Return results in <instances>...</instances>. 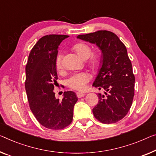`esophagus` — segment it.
Here are the masks:
<instances>
[{
	"label": "esophagus",
	"mask_w": 156,
	"mask_h": 156,
	"mask_svg": "<svg viewBox=\"0 0 156 156\" xmlns=\"http://www.w3.org/2000/svg\"><path fill=\"white\" fill-rule=\"evenodd\" d=\"M85 95V94H84V93H81V92H77L76 93V96H77L78 98H81V97H84Z\"/></svg>",
	"instance_id": "34e87169"
}]
</instances>
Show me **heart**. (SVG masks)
<instances>
[{"instance_id": "heart-1", "label": "heart", "mask_w": 156, "mask_h": 156, "mask_svg": "<svg viewBox=\"0 0 156 156\" xmlns=\"http://www.w3.org/2000/svg\"><path fill=\"white\" fill-rule=\"evenodd\" d=\"M73 49L79 57L83 60L90 57L92 54V49L90 45L84 43H78L73 45ZM62 54H59L56 58V67L60 70L62 67ZM89 63L92 67H97L100 63V58L98 55H93L90 57ZM91 79V76L87 72H80L71 75L66 80V85L73 90L83 91L85 90L86 85Z\"/></svg>"}]
</instances>
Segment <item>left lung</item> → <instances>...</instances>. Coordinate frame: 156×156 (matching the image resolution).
<instances>
[{
    "mask_svg": "<svg viewBox=\"0 0 156 156\" xmlns=\"http://www.w3.org/2000/svg\"><path fill=\"white\" fill-rule=\"evenodd\" d=\"M78 38L96 44L101 50V67L93 86L104 90L92 109L96 119L104 124L122 120L129 111L134 95V76L127 49L113 32L98 31L79 35Z\"/></svg>",
    "mask_w": 156,
    "mask_h": 156,
    "instance_id": "left-lung-1",
    "label": "left lung"
}]
</instances>
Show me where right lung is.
<instances>
[{
  "instance_id": "1",
  "label": "right lung",
  "mask_w": 156,
  "mask_h": 156,
  "mask_svg": "<svg viewBox=\"0 0 156 156\" xmlns=\"http://www.w3.org/2000/svg\"><path fill=\"white\" fill-rule=\"evenodd\" d=\"M66 35H47L32 48L26 66V89L29 107L37 120L50 129H62L71 124L78 97L72 91L64 92L62 100L56 99L58 79L56 58L58 47Z\"/></svg>"
}]
</instances>
